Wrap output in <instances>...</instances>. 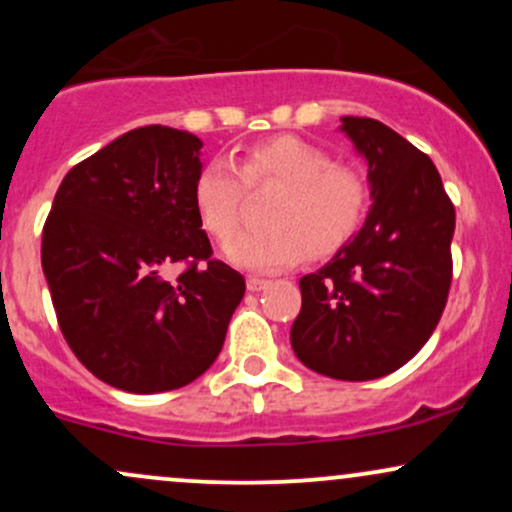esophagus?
<instances>
[{
	"instance_id": "34e87169",
	"label": "esophagus",
	"mask_w": 512,
	"mask_h": 512,
	"mask_svg": "<svg viewBox=\"0 0 512 512\" xmlns=\"http://www.w3.org/2000/svg\"><path fill=\"white\" fill-rule=\"evenodd\" d=\"M269 284H272L269 279H260V276H248V291H252V293L264 291Z\"/></svg>"
}]
</instances>
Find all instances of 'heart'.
<instances>
[{"instance_id":"obj_1","label":"heart","mask_w":512,"mask_h":512,"mask_svg":"<svg viewBox=\"0 0 512 512\" xmlns=\"http://www.w3.org/2000/svg\"><path fill=\"white\" fill-rule=\"evenodd\" d=\"M269 182L281 185L264 216L269 228L240 233L223 248L238 267L272 272L308 255L330 260L361 233L373 207V190L361 170L337 163L322 146L281 134L248 146L236 161L204 163L192 187L204 228L221 240L233 236L248 187Z\"/></svg>"}]
</instances>
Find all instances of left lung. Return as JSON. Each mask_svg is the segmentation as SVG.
Masks as SVG:
<instances>
[{
	"mask_svg": "<svg viewBox=\"0 0 512 512\" xmlns=\"http://www.w3.org/2000/svg\"><path fill=\"white\" fill-rule=\"evenodd\" d=\"M368 161L373 207L332 262L305 274L291 346L303 366L334 380L383 378L419 354L452 284L455 207L433 161L395 129L342 117Z\"/></svg>",
	"mask_w": 512,
	"mask_h": 512,
	"instance_id": "8db88e82",
	"label": "left lung"
}]
</instances>
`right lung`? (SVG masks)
I'll list each match as a JSON object with an SVG mask.
<instances>
[{
  "label": "right lung",
  "mask_w": 512,
  "mask_h": 512,
  "mask_svg": "<svg viewBox=\"0 0 512 512\" xmlns=\"http://www.w3.org/2000/svg\"><path fill=\"white\" fill-rule=\"evenodd\" d=\"M202 142L149 125L64 175L43 272L69 349L103 383L178 390L219 356L245 279L214 260L192 187Z\"/></svg>",
  "instance_id": "add662e5"
}]
</instances>
